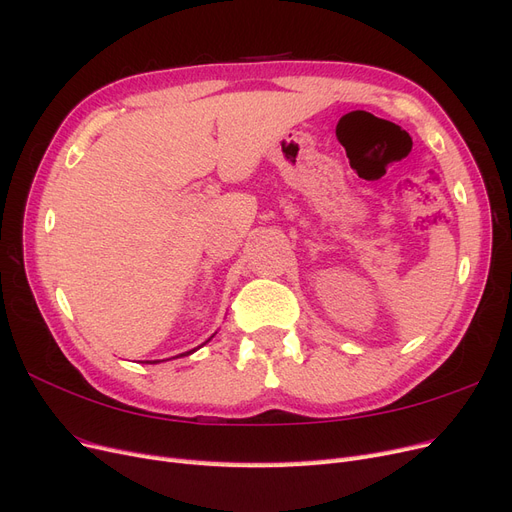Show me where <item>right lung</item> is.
Masks as SVG:
<instances>
[{
  "label": "right lung",
  "instance_id": "1",
  "mask_svg": "<svg viewBox=\"0 0 512 512\" xmlns=\"http://www.w3.org/2000/svg\"><path fill=\"white\" fill-rule=\"evenodd\" d=\"M209 339H211V337H209ZM209 339H207V342H209ZM192 352H196V348L190 350V352H183V354H192ZM183 354H181V356H183ZM147 363H160V361H147Z\"/></svg>",
  "mask_w": 512,
  "mask_h": 512
}]
</instances>
